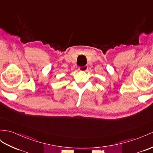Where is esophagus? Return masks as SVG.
I'll return each instance as SVG.
<instances>
[{"instance_id":"1","label":"esophagus","mask_w":153,"mask_h":153,"mask_svg":"<svg viewBox=\"0 0 153 153\" xmlns=\"http://www.w3.org/2000/svg\"><path fill=\"white\" fill-rule=\"evenodd\" d=\"M88 69V65H84L83 67H80V68H79V70L81 71H86Z\"/></svg>"}]
</instances>
